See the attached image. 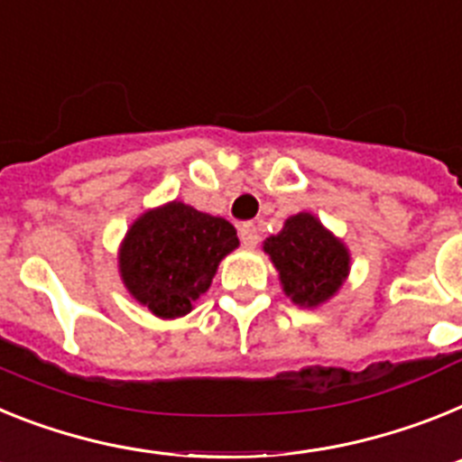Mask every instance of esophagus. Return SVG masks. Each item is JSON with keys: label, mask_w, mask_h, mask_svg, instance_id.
I'll return each mask as SVG.
<instances>
[{"label": "esophagus", "mask_w": 462, "mask_h": 462, "mask_svg": "<svg viewBox=\"0 0 462 462\" xmlns=\"http://www.w3.org/2000/svg\"><path fill=\"white\" fill-rule=\"evenodd\" d=\"M239 236H242V242L251 248L260 242L258 227H255L254 223H242V226H239Z\"/></svg>", "instance_id": "1"}]
</instances>
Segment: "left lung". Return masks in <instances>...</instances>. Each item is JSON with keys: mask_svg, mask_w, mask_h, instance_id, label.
Listing matches in <instances>:
<instances>
[{"mask_svg": "<svg viewBox=\"0 0 462 462\" xmlns=\"http://www.w3.org/2000/svg\"><path fill=\"white\" fill-rule=\"evenodd\" d=\"M263 251L279 272L286 298L302 309L335 298L351 272L346 244L309 211L286 218L279 235L264 239Z\"/></svg>", "mask_w": 462, "mask_h": 462, "instance_id": "1", "label": "left lung"}]
</instances>
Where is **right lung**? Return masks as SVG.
<instances>
[{"instance_id":"obj_1","label":"right lung","mask_w":462,"mask_h":462,"mask_svg":"<svg viewBox=\"0 0 462 462\" xmlns=\"http://www.w3.org/2000/svg\"><path fill=\"white\" fill-rule=\"evenodd\" d=\"M239 246L232 223L171 199L146 208L118 248L123 286L158 319H181L214 281L220 260Z\"/></svg>"}]
</instances>
